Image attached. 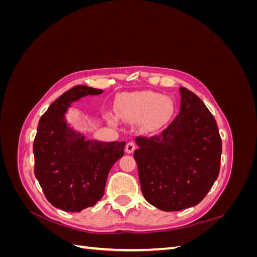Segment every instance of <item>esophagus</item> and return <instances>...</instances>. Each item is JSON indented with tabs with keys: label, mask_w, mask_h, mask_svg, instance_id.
<instances>
[{
	"label": "esophagus",
	"mask_w": 257,
	"mask_h": 257,
	"mask_svg": "<svg viewBox=\"0 0 257 257\" xmlns=\"http://www.w3.org/2000/svg\"><path fill=\"white\" fill-rule=\"evenodd\" d=\"M135 148H136V146L134 143H127V145L125 146V151H126V153L131 154L135 151Z\"/></svg>",
	"instance_id": "obj_1"
}]
</instances>
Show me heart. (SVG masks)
Wrapping results in <instances>:
<instances>
[{"label":"heart","mask_w":257,"mask_h":257,"mask_svg":"<svg viewBox=\"0 0 257 257\" xmlns=\"http://www.w3.org/2000/svg\"><path fill=\"white\" fill-rule=\"evenodd\" d=\"M115 112L130 123L143 121L147 130H158L173 118L174 100L157 92H143L137 94L122 95L115 103ZM116 123L114 118H109Z\"/></svg>","instance_id":"heart-1"}]
</instances>
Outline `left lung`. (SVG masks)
<instances>
[{
  "label": "left lung",
  "instance_id": "left-lung-1",
  "mask_svg": "<svg viewBox=\"0 0 257 257\" xmlns=\"http://www.w3.org/2000/svg\"><path fill=\"white\" fill-rule=\"evenodd\" d=\"M180 111L161 134L137 137L139 182L148 203L163 211L198 205L220 173L222 142L201 99L180 87Z\"/></svg>",
  "mask_w": 257,
  "mask_h": 257
}]
</instances>
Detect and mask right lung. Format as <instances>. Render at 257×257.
<instances>
[{
	"mask_svg": "<svg viewBox=\"0 0 257 257\" xmlns=\"http://www.w3.org/2000/svg\"><path fill=\"white\" fill-rule=\"evenodd\" d=\"M104 91L76 85L48 107L38 122L33 145L35 177L56 208L80 212L103 197L108 174L124 155L125 142L87 141L67 123L72 104Z\"/></svg>",
	"mask_w": 257,
	"mask_h": 257,
	"instance_id": "add662e5",
	"label": "right lung"
}]
</instances>
